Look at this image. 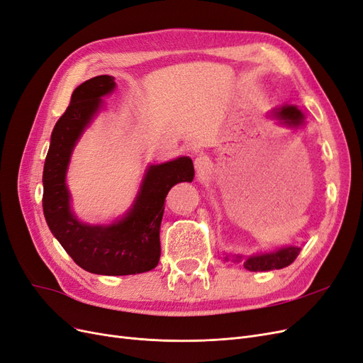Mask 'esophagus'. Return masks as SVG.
I'll return each instance as SVG.
<instances>
[{
  "label": "esophagus",
  "instance_id": "obj_1",
  "mask_svg": "<svg viewBox=\"0 0 363 363\" xmlns=\"http://www.w3.org/2000/svg\"><path fill=\"white\" fill-rule=\"evenodd\" d=\"M212 168V162L207 156H199L195 159V169L199 175H204Z\"/></svg>",
  "mask_w": 363,
  "mask_h": 363
}]
</instances>
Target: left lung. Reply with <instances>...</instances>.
Listing matches in <instances>:
<instances>
[{"mask_svg": "<svg viewBox=\"0 0 363 363\" xmlns=\"http://www.w3.org/2000/svg\"><path fill=\"white\" fill-rule=\"evenodd\" d=\"M274 115L289 127H298L304 123L303 113L295 106H283L277 112H274ZM298 255H300L298 247H286L274 252H267V255L251 256L244 262V267L248 271L281 269V268L289 267Z\"/></svg>", "mask_w": 363, "mask_h": 363, "instance_id": "left-lung-1", "label": "left lung"}]
</instances>
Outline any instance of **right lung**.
<instances>
[{
    "instance_id": "right-lung-1",
    "label": "right lung",
    "mask_w": 363,
    "mask_h": 363,
    "mask_svg": "<svg viewBox=\"0 0 363 363\" xmlns=\"http://www.w3.org/2000/svg\"><path fill=\"white\" fill-rule=\"evenodd\" d=\"M115 86L113 77L98 75L75 87L51 133L42 175V206L51 233L80 268L101 276H130L157 267L164 199L174 184L194 180V163L189 157H179L152 164L123 219L111 225L80 223L71 211L65 175L74 145L101 107V96Z\"/></svg>"
}]
</instances>
